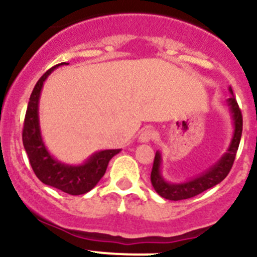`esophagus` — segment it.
Wrapping results in <instances>:
<instances>
[{
    "instance_id": "obj_1",
    "label": "esophagus",
    "mask_w": 257,
    "mask_h": 257,
    "mask_svg": "<svg viewBox=\"0 0 257 257\" xmlns=\"http://www.w3.org/2000/svg\"><path fill=\"white\" fill-rule=\"evenodd\" d=\"M154 137H155L154 131H153L152 128H147L144 129V131L142 132L141 136H139V142H141V143H148V142L152 141Z\"/></svg>"
}]
</instances>
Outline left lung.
I'll return each instance as SVG.
<instances>
[{
    "label": "left lung",
    "mask_w": 257,
    "mask_h": 257,
    "mask_svg": "<svg viewBox=\"0 0 257 257\" xmlns=\"http://www.w3.org/2000/svg\"><path fill=\"white\" fill-rule=\"evenodd\" d=\"M229 92L231 97L226 99V105L229 107L234 131H232L231 141H230L229 148L226 149V152L222 154V157L214 165H211L209 169H206L205 172L201 173L198 177L190 179V180L183 181V183H169L168 180H165L162 174L163 159L162 154L158 150L155 153L154 164H153L152 174H150V181H152L154 190L162 198L174 201L193 198V196L199 195V194L208 190L212 186L217 185V184L221 183L227 177L232 164H234L235 155H236L237 149H239L241 133H242V115H241V110L239 105H237L236 99H235L231 87H229Z\"/></svg>",
    "instance_id": "8db88e82"
}]
</instances>
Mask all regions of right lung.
<instances>
[{
  "mask_svg": "<svg viewBox=\"0 0 257 257\" xmlns=\"http://www.w3.org/2000/svg\"><path fill=\"white\" fill-rule=\"evenodd\" d=\"M64 64L66 63H59L53 68L48 69L36 83L27 105L22 141L31 167L36 177L43 184L53 186L71 195H82L97 185L98 181L104 175L109 160L121 149H105L95 152L82 164H66L59 162L48 152L41 133L38 104L43 83L57 67Z\"/></svg>",
  "mask_w": 257,
  "mask_h": 257,
  "instance_id": "1",
  "label": "right lung"
}]
</instances>
